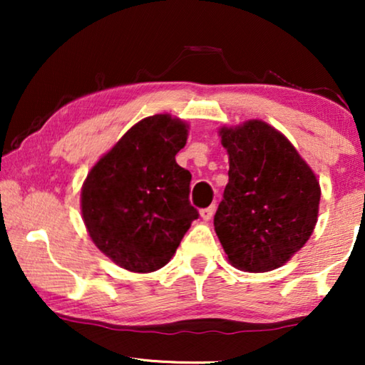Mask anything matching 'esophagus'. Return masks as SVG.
<instances>
[{
	"label": "esophagus",
	"mask_w": 365,
	"mask_h": 365,
	"mask_svg": "<svg viewBox=\"0 0 365 365\" xmlns=\"http://www.w3.org/2000/svg\"><path fill=\"white\" fill-rule=\"evenodd\" d=\"M214 211H216V206H214V204L209 207H204V209H201V217L204 219V221H209V219L214 216Z\"/></svg>",
	"instance_id": "esophagus-1"
}]
</instances>
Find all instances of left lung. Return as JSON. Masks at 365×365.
<instances>
[{"mask_svg":"<svg viewBox=\"0 0 365 365\" xmlns=\"http://www.w3.org/2000/svg\"><path fill=\"white\" fill-rule=\"evenodd\" d=\"M229 182L214 229L229 262L247 272L272 271L311 237L321 187L281 133L252 119L221 129Z\"/></svg>","mask_w":365,"mask_h":365,"instance_id":"8db88e82","label":"left lung"}]
</instances>
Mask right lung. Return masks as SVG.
Listing matches in <instances>:
<instances>
[{"label":"right lung","instance_id":"right-lung-1","mask_svg":"<svg viewBox=\"0 0 365 365\" xmlns=\"http://www.w3.org/2000/svg\"><path fill=\"white\" fill-rule=\"evenodd\" d=\"M186 139V124L156 114L134 124L88 174L84 224L99 251L128 271L166 266L199 217L189 202L191 173L176 163Z\"/></svg>","mask_w":365,"mask_h":365}]
</instances>
